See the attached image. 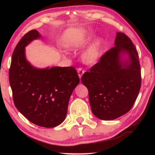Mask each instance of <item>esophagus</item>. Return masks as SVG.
<instances>
[{
  "label": "esophagus",
  "mask_w": 155,
  "mask_h": 155,
  "mask_svg": "<svg viewBox=\"0 0 155 155\" xmlns=\"http://www.w3.org/2000/svg\"><path fill=\"white\" fill-rule=\"evenodd\" d=\"M77 72H78V77H79V78H81L82 76H83V74H84V71L83 69L82 68L79 67V68H77Z\"/></svg>",
  "instance_id": "obj_1"
}]
</instances>
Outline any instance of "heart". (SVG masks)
Instances as JSON below:
<instances>
[{
    "label": "heart",
    "instance_id": "b5f03b06",
    "mask_svg": "<svg viewBox=\"0 0 155 155\" xmlns=\"http://www.w3.org/2000/svg\"><path fill=\"white\" fill-rule=\"evenodd\" d=\"M103 42L101 38H97L88 45L82 54L84 62L88 64H94L101 57L103 51Z\"/></svg>",
    "mask_w": 155,
    "mask_h": 155
}]
</instances>
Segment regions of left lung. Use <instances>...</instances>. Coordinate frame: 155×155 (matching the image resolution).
Here are the masks:
<instances>
[{
    "instance_id": "8db88e82",
    "label": "left lung",
    "mask_w": 155,
    "mask_h": 155,
    "mask_svg": "<svg viewBox=\"0 0 155 155\" xmlns=\"http://www.w3.org/2000/svg\"><path fill=\"white\" fill-rule=\"evenodd\" d=\"M81 82L88 88L95 117L109 120L128 113L141 85L139 54L130 39L117 32L114 47L102 56L89 72H84Z\"/></svg>"
}]
</instances>
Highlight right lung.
I'll list each match as a JSON object with an SVG mask.
<instances>
[{
	"instance_id": "right-lung-1",
	"label": "right lung",
	"mask_w": 155,
	"mask_h": 155,
	"mask_svg": "<svg viewBox=\"0 0 155 155\" xmlns=\"http://www.w3.org/2000/svg\"><path fill=\"white\" fill-rule=\"evenodd\" d=\"M41 37L37 30L23 36L12 53L9 83L15 107L38 126L52 128L67 116L69 99L79 77L74 67L37 68L25 57V47Z\"/></svg>"
}]
</instances>
